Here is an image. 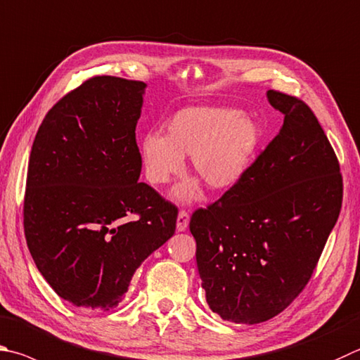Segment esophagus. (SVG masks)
<instances>
[{
    "mask_svg": "<svg viewBox=\"0 0 360 360\" xmlns=\"http://www.w3.org/2000/svg\"><path fill=\"white\" fill-rule=\"evenodd\" d=\"M188 214L186 211H179L178 214V220H176V228H178V231H186L187 226H188Z\"/></svg>",
    "mask_w": 360,
    "mask_h": 360,
    "instance_id": "esophagus-1",
    "label": "esophagus"
}]
</instances>
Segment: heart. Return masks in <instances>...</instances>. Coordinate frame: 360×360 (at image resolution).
Returning a JSON list of instances; mask_svg holds the SVG:
<instances>
[{
    "mask_svg": "<svg viewBox=\"0 0 360 360\" xmlns=\"http://www.w3.org/2000/svg\"><path fill=\"white\" fill-rule=\"evenodd\" d=\"M259 127L236 108L187 107L165 122V135L148 132L139 141V154L148 181L163 186L184 172V158L192 155V169L209 191L224 192L236 186L257 151ZM200 182L191 179L174 188L173 197L192 201Z\"/></svg>",
    "mask_w": 360,
    "mask_h": 360,
    "instance_id": "obj_1",
    "label": "heart"
}]
</instances>
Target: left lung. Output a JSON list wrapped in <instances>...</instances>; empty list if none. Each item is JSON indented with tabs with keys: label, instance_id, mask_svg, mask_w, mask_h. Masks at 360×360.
<instances>
[{
	"label": "left lung",
	"instance_id": "obj_1",
	"mask_svg": "<svg viewBox=\"0 0 360 360\" xmlns=\"http://www.w3.org/2000/svg\"><path fill=\"white\" fill-rule=\"evenodd\" d=\"M267 101L283 115L278 135L191 219L209 309L240 324L277 316L305 288L343 198L337 155L310 107L274 89Z\"/></svg>",
	"mask_w": 360,
	"mask_h": 360
}]
</instances>
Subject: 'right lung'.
Masks as SVG:
<instances>
[{"label":"right lung","instance_id":"right-lung-1","mask_svg":"<svg viewBox=\"0 0 360 360\" xmlns=\"http://www.w3.org/2000/svg\"><path fill=\"white\" fill-rule=\"evenodd\" d=\"M145 89L120 77L89 78L51 107L32 143L26 244L47 283L75 307H116L176 230L178 207L139 181Z\"/></svg>","mask_w":360,"mask_h":360}]
</instances>
